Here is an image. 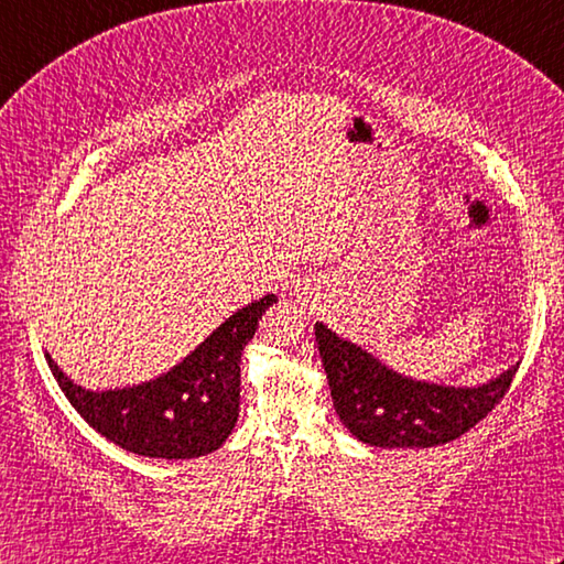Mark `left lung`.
Returning a JSON list of instances; mask_svg holds the SVG:
<instances>
[{
	"mask_svg": "<svg viewBox=\"0 0 564 564\" xmlns=\"http://www.w3.org/2000/svg\"><path fill=\"white\" fill-rule=\"evenodd\" d=\"M334 410L351 434L380 448H431L451 443L495 410L519 364L480 388L416 382L386 368L361 346L315 325Z\"/></svg>",
	"mask_w": 564,
	"mask_h": 564,
	"instance_id": "8db88e82",
	"label": "left lung"
}]
</instances>
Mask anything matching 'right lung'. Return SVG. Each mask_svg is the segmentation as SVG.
Returning a JSON list of instances; mask_svg holds the SVG:
<instances>
[{"label": "right lung", "mask_w": 564, "mask_h": 564, "mask_svg": "<svg viewBox=\"0 0 564 564\" xmlns=\"http://www.w3.org/2000/svg\"><path fill=\"white\" fill-rule=\"evenodd\" d=\"M273 303L275 295H263L237 310L170 373L133 388L82 390L51 356L45 358L69 404L116 446L148 458H198L218 451L232 434L239 414V358Z\"/></svg>", "instance_id": "add662e5"}]
</instances>
